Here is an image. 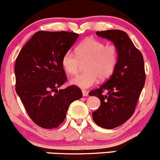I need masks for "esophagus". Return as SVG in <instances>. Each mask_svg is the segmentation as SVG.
<instances>
[{"instance_id": "esophagus-1", "label": "esophagus", "mask_w": 160, "mask_h": 160, "mask_svg": "<svg viewBox=\"0 0 160 160\" xmlns=\"http://www.w3.org/2000/svg\"><path fill=\"white\" fill-rule=\"evenodd\" d=\"M82 96H84V97L87 96V95H89V92H88V91L82 90Z\"/></svg>"}]
</instances>
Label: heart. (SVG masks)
<instances>
[{
  "instance_id": "heart-1",
  "label": "heart",
  "mask_w": 160,
  "mask_h": 160,
  "mask_svg": "<svg viewBox=\"0 0 160 160\" xmlns=\"http://www.w3.org/2000/svg\"><path fill=\"white\" fill-rule=\"evenodd\" d=\"M118 49L114 44L106 45L93 38H86L76 48V54L67 51L62 58V66L65 72L75 74L80 63L86 62V72L71 78V83L80 89H89L100 80H106L114 71L118 61Z\"/></svg>"
}]
</instances>
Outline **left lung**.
<instances>
[{
    "label": "left lung",
    "instance_id": "left-lung-1",
    "mask_svg": "<svg viewBox=\"0 0 160 160\" xmlns=\"http://www.w3.org/2000/svg\"><path fill=\"white\" fill-rule=\"evenodd\" d=\"M96 34L111 40L118 49V61L111 77L89 93L101 101L100 107L92 113L93 120L100 127L111 129L123 124L135 112L146 78L144 58L126 32L114 29ZM104 90L107 95L103 94Z\"/></svg>",
    "mask_w": 160,
    "mask_h": 160
}]
</instances>
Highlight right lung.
Returning a JSON list of instances; mask_svg holds the SVG:
<instances>
[{
  "instance_id": "obj_1",
  "label": "right lung",
  "mask_w": 160,
  "mask_h": 160,
  "mask_svg": "<svg viewBox=\"0 0 160 160\" xmlns=\"http://www.w3.org/2000/svg\"><path fill=\"white\" fill-rule=\"evenodd\" d=\"M79 34L68 32H36L16 60V91L30 118L43 128L63 122L70 104L82 93L71 86L58 89L67 80L62 58Z\"/></svg>"
}]
</instances>
